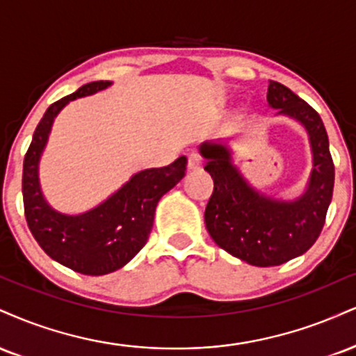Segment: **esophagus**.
I'll use <instances>...</instances> for the list:
<instances>
[{"mask_svg": "<svg viewBox=\"0 0 356 356\" xmlns=\"http://www.w3.org/2000/svg\"><path fill=\"white\" fill-rule=\"evenodd\" d=\"M200 165H202V157H200V154L191 152L189 157H187V169L195 170V169H199Z\"/></svg>", "mask_w": 356, "mask_h": 356, "instance_id": "34e87169", "label": "esophagus"}]
</instances>
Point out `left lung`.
Listing matches in <instances>:
<instances>
[{
  "label": "left lung",
  "mask_w": 356,
  "mask_h": 356,
  "mask_svg": "<svg viewBox=\"0 0 356 356\" xmlns=\"http://www.w3.org/2000/svg\"><path fill=\"white\" fill-rule=\"evenodd\" d=\"M267 101L278 114L297 119L310 137L314 169L302 197L277 200L260 194L232 164L225 145H200L207 159L204 169L213 179L205 227L217 245L255 267L282 265L314 245L325 225L335 182L328 136L318 113L277 81L268 84Z\"/></svg>",
  "instance_id": "left-lung-1"
}]
</instances>
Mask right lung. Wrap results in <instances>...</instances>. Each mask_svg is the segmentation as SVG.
Returning a JSON list of instances; mask_svg holds the SVG:
<instances>
[{
	"instance_id": "add662e5",
	"label": "right lung",
	"mask_w": 356,
	"mask_h": 356,
	"mask_svg": "<svg viewBox=\"0 0 356 356\" xmlns=\"http://www.w3.org/2000/svg\"><path fill=\"white\" fill-rule=\"evenodd\" d=\"M109 81H94L53 102L38 124L23 162L24 216L33 237L51 259L84 275H106L121 268L147 242L159 199L186 175L184 156L159 169L134 174L108 200L79 213L54 211L42 197L38 164L54 118L76 97L102 91Z\"/></svg>"
}]
</instances>
